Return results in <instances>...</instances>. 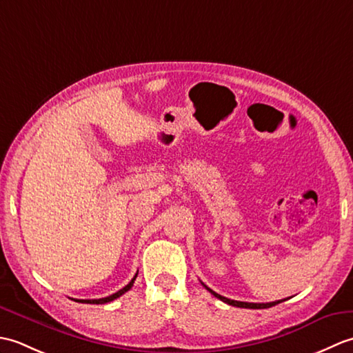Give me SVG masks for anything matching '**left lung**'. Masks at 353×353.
I'll list each match as a JSON object with an SVG mask.
<instances>
[{
  "label": "left lung",
  "instance_id": "8db88e82",
  "mask_svg": "<svg viewBox=\"0 0 353 353\" xmlns=\"http://www.w3.org/2000/svg\"><path fill=\"white\" fill-rule=\"evenodd\" d=\"M201 285H203V287L211 292V294H214L216 299H220V301H223L224 303H228V305H232V306H238V308H249V310H264V308H270V306H274V305H277V303H281L282 301H277V302H270V303H249V302H238V301H232V299H228V297H224V296H220V294H216L215 291H212L211 288H208L206 285L201 282Z\"/></svg>",
  "mask_w": 353,
  "mask_h": 353
}]
</instances>
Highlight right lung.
<instances>
[{
  "mask_svg": "<svg viewBox=\"0 0 353 353\" xmlns=\"http://www.w3.org/2000/svg\"><path fill=\"white\" fill-rule=\"evenodd\" d=\"M137 276H138V273L133 276V279L125 285L124 288H121L119 291H117V292H114V294H110V296H108V297H103V299H72V301H76V302H80V303H94V305H101V303H108V302H112V301H115V299H118L119 296H123L124 292H127L129 291L132 287H133V282H134V279H137Z\"/></svg>",
  "mask_w": 353,
  "mask_h": 353,
  "instance_id": "right-lung-1",
  "label": "right lung"
}]
</instances>
